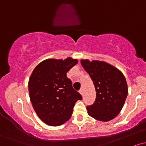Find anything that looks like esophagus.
I'll return each instance as SVG.
<instances>
[{"mask_svg": "<svg viewBox=\"0 0 146 146\" xmlns=\"http://www.w3.org/2000/svg\"><path fill=\"white\" fill-rule=\"evenodd\" d=\"M79 92H80V94H81V95H83V89H82V88H81V89H80V91H79Z\"/></svg>", "mask_w": 146, "mask_h": 146, "instance_id": "1", "label": "esophagus"}]
</instances>
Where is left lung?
Returning a JSON list of instances; mask_svg holds the SVG:
<instances>
[{
	"label": "left lung",
	"instance_id": "8db88e82",
	"mask_svg": "<svg viewBox=\"0 0 146 146\" xmlns=\"http://www.w3.org/2000/svg\"><path fill=\"white\" fill-rule=\"evenodd\" d=\"M81 64L93 80L96 99L88 106V114L95 119L108 121L120 113L128 95V85L119 69L103 61L82 60Z\"/></svg>",
	"mask_w": 146,
	"mask_h": 146
}]
</instances>
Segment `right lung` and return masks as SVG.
Masks as SVG:
<instances>
[{
  "label": "right lung",
  "instance_id": "1",
  "mask_svg": "<svg viewBox=\"0 0 146 146\" xmlns=\"http://www.w3.org/2000/svg\"><path fill=\"white\" fill-rule=\"evenodd\" d=\"M78 60L47 59L41 62L30 76L28 88L33 109L39 118L51 126L67 121L82 95L73 89L66 73Z\"/></svg>",
  "mask_w": 146,
  "mask_h": 146
}]
</instances>
